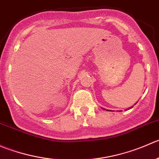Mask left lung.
I'll return each mask as SVG.
<instances>
[{
	"label": "left lung",
	"mask_w": 159,
	"mask_h": 159,
	"mask_svg": "<svg viewBox=\"0 0 159 159\" xmlns=\"http://www.w3.org/2000/svg\"><path fill=\"white\" fill-rule=\"evenodd\" d=\"M135 104H136V103H135ZM134 104V105H135ZM131 108H132V107H131ZM102 109H103V110H106V109H104V108H102ZM106 111H109V110H106Z\"/></svg>",
	"instance_id": "left-lung-1"
}]
</instances>
